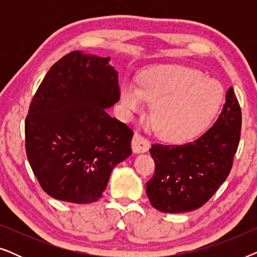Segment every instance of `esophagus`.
I'll return each mask as SVG.
<instances>
[{"mask_svg":"<svg viewBox=\"0 0 257 257\" xmlns=\"http://www.w3.org/2000/svg\"><path fill=\"white\" fill-rule=\"evenodd\" d=\"M132 151L133 153H145L150 150V142L143 136L136 133L132 138Z\"/></svg>","mask_w":257,"mask_h":257,"instance_id":"obj_1","label":"esophagus"}]
</instances>
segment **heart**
I'll use <instances>...</instances> for the list:
<instances>
[{
  "mask_svg": "<svg viewBox=\"0 0 257 257\" xmlns=\"http://www.w3.org/2000/svg\"><path fill=\"white\" fill-rule=\"evenodd\" d=\"M223 99L221 84L200 70L184 65H156L139 77V86L125 82L120 100L130 113L153 104L151 120L161 138L174 144L192 142L212 124Z\"/></svg>",
  "mask_w": 257,
  "mask_h": 257,
  "instance_id": "heart-1",
  "label": "heart"
}]
</instances>
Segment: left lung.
I'll use <instances>...</instances> for the list:
<instances>
[{
	"label": "left lung",
	"instance_id": "obj_1",
	"mask_svg": "<svg viewBox=\"0 0 257 257\" xmlns=\"http://www.w3.org/2000/svg\"><path fill=\"white\" fill-rule=\"evenodd\" d=\"M241 121L240 105L229 87L220 117L199 139L184 145H152L156 173L146 184L151 205L164 213L191 212L205 205L231 170Z\"/></svg>",
	"mask_w": 257,
	"mask_h": 257
}]
</instances>
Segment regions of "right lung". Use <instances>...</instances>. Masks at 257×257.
<instances>
[{
  "instance_id": "add662e5",
  "label": "right lung",
  "mask_w": 257,
  "mask_h": 257,
  "mask_svg": "<svg viewBox=\"0 0 257 257\" xmlns=\"http://www.w3.org/2000/svg\"><path fill=\"white\" fill-rule=\"evenodd\" d=\"M110 59L70 52L51 66L30 104L28 160L43 191L61 201H98L115 165L132 153V131L106 112L120 97Z\"/></svg>"
}]
</instances>
